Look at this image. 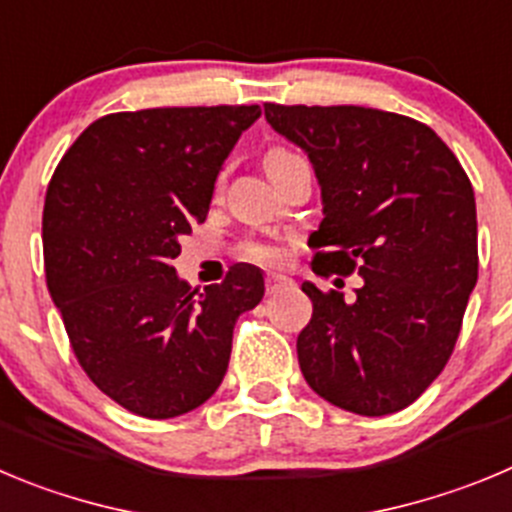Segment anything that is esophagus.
Instances as JSON below:
<instances>
[{
	"label": "esophagus",
	"instance_id": "1",
	"mask_svg": "<svg viewBox=\"0 0 512 512\" xmlns=\"http://www.w3.org/2000/svg\"><path fill=\"white\" fill-rule=\"evenodd\" d=\"M289 284L287 276H281V274H266V292L269 294H276L279 289H284Z\"/></svg>",
	"mask_w": 512,
	"mask_h": 512
}]
</instances>
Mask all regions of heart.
<instances>
[{
    "mask_svg": "<svg viewBox=\"0 0 512 512\" xmlns=\"http://www.w3.org/2000/svg\"><path fill=\"white\" fill-rule=\"evenodd\" d=\"M294 157H297V154L289 152L287 147H271L264 157V167L271 170V167H279V164L289 162V159ZM243 256L251 261H259V264H279L281 248L271 246V243H248V246L243 248Z\"/></svg>",
    "mask_w": 512,
    "mask_h": 512,
    "instance_id": "1",
    "label": "heart"
}]
</instances>
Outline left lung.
I'll use <instances>...</instances> for the list:
<instances>
[{
  "label": "left lung",
  "mask_w": 512,
  "mask_h": 512,
  "mask_svg": "<svg viewBox=\"0 0 512 512\" xmlns=\"http://www.w3.org/2000/svg\"><path fill=\"white\" fill-rule=\"evenodd\" d=\"M322 187L312 271L360 274L353 302L302 284L312 320L299 332L304 381L360 416L406 409L454 350L477 284L475 192L426 124L365 106L264 103ZM340 281V279H337Z\"/></svg>",
  "instance_id": "1"
}]
</instances>
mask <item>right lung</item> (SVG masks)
I'll return each mask as SVG.
<instances>
[{"mask_svg":"<svg viewBox=\"0 0 512 512\" xmlns=\"http://www.w3.org/2000/svg\"><path fill=\"white\" fill-rule=\"evenodd\" d=\"M259 116V106L119 111L93 121L55 167L42 210L48 292L81 368L131 414L172 419L208 401L236 320L264 297L253 266H231L205 292L172 266Z\"/></svg>","mask_w":512,"mask_h":512,"instance_id":"add662e5","label":"right lung"}]
</instances>
